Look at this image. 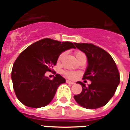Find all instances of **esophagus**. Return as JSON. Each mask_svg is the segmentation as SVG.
Segmentation results:
<instances>
[{
	"mask_svg": "<svg viewBox=\"0 0 130 130\" xmlns=\"http://www.w3.org/2000/svg\"><path fill=\"white\" fill-rule=\"evenodd\" d=\"M66 83L68 84H70V85H73V84H75V83L74 82H72V81H70V80H66Z\"/></svg>",
	"mask_w": 130,
	"mask_h": 130,
	"instance_id": "obj_1",
	"label": "esophagus"
}]
</instances>
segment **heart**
I'll return each instance as SVG.
<instances>
[{
	"mask_svg": "<svg viewBox=\"0 0 130 130\" xmlns=\"http://www.w3.org/2000/svg\"><path fill=\"white\" fill-rule=\"evenodd\" d=\"M83 55H84V53L83 52H81V51L77 50V51L75 52V55H76L77 59L80 58V56ZM64 55H65V53H62L59 55V57H58V61H60L62 60V58L64 57ZM62 75L64 76L68 77V78H70V79H74L75 77V76H76V73L75 72H72V71H69V70H62Z\"/></svg>",
	"mask_w": 130,
	"mask_h": 130,
	"instance_id": "1",
	"label": "heart"
}]
</instances>
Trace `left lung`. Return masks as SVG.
<instances>
[{
    "label": "left lung",
    "instance_id": "left-lung-1",
    "mask_svg": "<svg viewBox=\"0 0 130 130\" xmlns=\"http://www.w3.org/2000/svg\"><path fill=\"white\" fill-rule=\"evenodd\" d=\"M75 45L87 56L88 66L83 79L92 83L87 87L83 83L77 82L82 85L83 91L74 98L85 108L101 107L113 97L120 83V72L116 63L107 52L92 43H75Z\"/></svg>",
    "mask_w": 130,
    "mask_h": 130
}]
</instances>
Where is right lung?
<instances>
[{"label":"right lung","instance_id":"1","mask_svg":"<svg viewBox=\"0 0 130 130\" xmlns=\"http://www.w3.org/2000/svg\"><path fill=\"white\" fill-rule=\"evenodd\" d=\"M74 44L44 38L19 55L13 64L11 78L16 97L23 105L38 108L52 101L58 87L65 83V80L59 74L50 80L45 74L56 65L60 53L75 48Z\"/></svg>","mask_w":130,"mask_h":130}]
</instances>
